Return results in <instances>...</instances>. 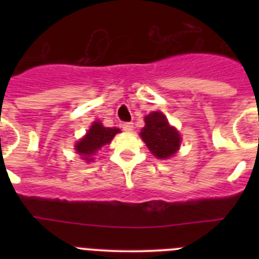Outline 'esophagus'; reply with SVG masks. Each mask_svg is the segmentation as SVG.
Returning a JSON list of instances; mask_svg holds the SVG:
<instances>
[{
    "mask_svg": "<svg viewBox=\"0 0 259 259\" xmlns=\"http://www.w3.org/2000/svg\"><path fill=\"white\" fill-rule=\"evenodd\" d=\"M122 128H123V131L125 132H132V130H134V124L132 123H123L122 124Z\"/></svg>",
    "mask_w": 259,
    "mask_h": 259,
    "instance_id": "1",
    "label": "esophagus"
}]
</instances>
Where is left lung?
<instances>
[{
	"mask_svg": "<svg viewBox=\"0 0 259 259\" xmlns=\"http://www.w3.org/2000/svg\"><path fill=\"white\" fill-rule=\"evenodd\" d=\"M145 127L140 136L153 155L159 159H167L180 148L182 137L176 128L170 125L166 115L161 111H153L145 116Z\"/></svg>",
	"mask_w": 259,
	"mask_h": 259,
	"instance_id": "obj_1",
	"label": "left lung"
}]
</instances>
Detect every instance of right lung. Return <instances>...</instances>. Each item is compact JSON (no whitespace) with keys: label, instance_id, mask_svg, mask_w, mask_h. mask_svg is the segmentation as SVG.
Wrapping results in <instances>:
<instances>
[{"label":"right lung","instance_id":"add662e5","mask_svg":"<svg viewBox=\"0 0 259 259\" xmlns=\"http://www.w3.org/2000/svg\"><path fill=\"white\" fill-rule=\"evenodd\" d=\"M118 132H120L119 128L104 127L102 123L98 120L93 122L85 136L75 144V150L84 161H93V155L101 149L102 146L111 143Z\"/></svg>","mask_w":259,"mask_h":259}]
</instances>
